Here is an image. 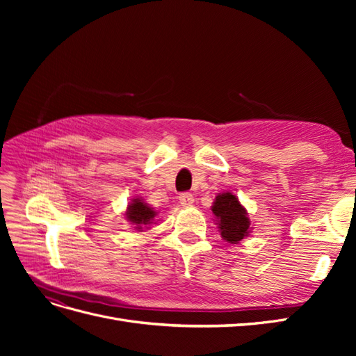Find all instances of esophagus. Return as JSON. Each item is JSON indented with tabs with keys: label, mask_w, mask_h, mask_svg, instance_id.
<instances>
[{
	"label": "esophagus",
	"mask_w": 356,
	"mask_h": 356,
	"mask_svg": "<svg viewBox=\"0 0 356 356\" xmlns=\"http://www.w3.org/2000/svg\"><path fill=\"white\" fill-rule=\"evenodd\" d=\"M178 199L182 207H190V204L195 202V196H193L191 193H181Z\"/></svg>",
	"instance_id": "1"
}]
</instances>
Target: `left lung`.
Here are the masks:
<instances>
[{"label":"left lung","mask_w":356,"mask_h":356,"mask_svg":"<svg viewBox=\"0 0 356 356\" xmlns=\"http://www.w3.org/2000/svg\"><path fill=\"white\" fill-rule=\"evenodd\" d=\"M212 212L217 217L221 236L229 243H239L250 233L251 221L248 218L246 209L233 193H220L215 197Z\"/></svg>","instance_id":"1"}]
</instances>
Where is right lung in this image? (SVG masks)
Masks as SVG:
<instances>
[{"mask_svg": "<svg viewBox=\"0 0 356 356\" xmlns=\"http://www.w3.org/2000/svg\"><path fill=\"white\" fill-rule=\"evenodd\" d=\"M154 217H156V211H153V208H149L148 204L144 203L141 199H134L126 211L127 221L135 224L139 232H143L145 225L152 224Z\"/></svg>", "mask_w": 356, "mask_h": 356, "instance_id": "1", "label": "right lung"}]
</instances>
